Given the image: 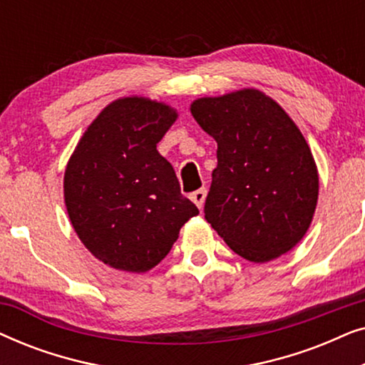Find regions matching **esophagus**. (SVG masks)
<instances>
[{
	"label": "esophagus",
	"mask_w": 365,
	"mask_h": 365,
	"mask_svg": "<svg viewBox=\"0 0 365 365\" xmlns=\"http://www.w3.org/2000/svg\"><path fill=\"white\" fill-rule=\"evenodd\" d=\"M189 197H191V201L196 204L199 209H202L204 201H206V189H204V187L197 189V191H194Z\"/></svg>",
	"instance_id": "1"
}]
</instances>
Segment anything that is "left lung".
Listing matches in <instances>:
<instances>
[{
  "label": "left lung",
  "instance_id": "left-lung-1",
  "mask_svg": "<svg viewBox=\"0 0 365 365\" xmlns=\"http://www.w3.org/2000/svg\"><path fill=\"white\" fill-rule=\"evenodd\" d=\"M191 114L217 143L204 206L214 231L257 264L296 247L319 197L316 161L296 123L254 88L194 99Z\"/></svg>",
  "mask_w": 365,
  "mask_h": 365
}]
</instances>
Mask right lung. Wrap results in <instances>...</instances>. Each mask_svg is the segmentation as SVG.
Segmentation results:
<instances>
[{
	"mask_svg": "<svg viewBox=\"0 0 365 365\" xmlns=\"http://www.w3.org/2000/svg\"><path fill=\"white\" fill-rule=\"evenodd\" d=\"M178 111L144 96L109 103L89 124L64 171V204L98 261L126 272L158 266L197 216L158 151Z\"/></svg>",
	"mask_w": 365,
	"mask_h": 365,
	"instance_id": "right-lung-1",
	"label": "right lung"
}]
</instances>
